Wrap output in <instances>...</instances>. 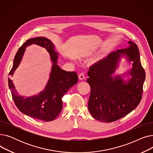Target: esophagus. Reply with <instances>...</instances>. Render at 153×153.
<instances>
[{"mask_svg": "<svg viewBox=\"0 0 153 153\" xmlns=\"http://www.w3.org/2000/svg\"><path fill=\"white\" fill-rule=\"evenodd\" d=\"M84 78H85V76H84V73H81L79 75V79L83 80V79H84Z\"/></svg>", "mask_w": 153, "mask_h": 153, "instance_id": "34e87169", "label": "esophagus"}]
</instances>
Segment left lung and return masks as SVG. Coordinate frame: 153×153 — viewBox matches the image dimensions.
<instances>
[{
    "mask_svg": "<svg viewBox=\"0 0 153 153\" xmlns=\"http://www.w3.org/2000/svg\"><path fill=\"white\" fill-rule=\"evenodd\" d=\"M125 49L110 53L107 58L94 64L88 71L87 82L91 86L88 108L92 116L101 122H115L130 114L141 100L145 71L140 62L138 48L134 42ZM125 55L133 61L128 73L132 78L126 82L121 76H112L121 57Z\"/></svg>",
    "mask_w": 153,
    "mask_h": 153,
    "instance_id": "1",
    "label": "left lung"
}]
</instances>
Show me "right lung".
Segmentation results:
<instances>
[{"mask_svg":"<svg viewBox=\"0 0 153 153\" xmlns=\"http://www.w3.org/2000/svg\"><path fill=\"white\" fill-rule=\"evenodd\" d=\"M35 44L42 46L50 53L53 62L50 79L45 89L32 97L19 95L12 81L9 78V87L12 98L18 109L25 115L45 122L53 121L61 113L62 108V98L71 87L77 84L78 76L76 72H68L57 65L58 53L50 39L45 37H36L27 40L19 48L13 60V65L9 72L13 75L20 63L27 46Z\"/></svg>","mask_w":153,"mask_h":153,"instance_id":"obj_1","label":"right lung"}]
</instances>
